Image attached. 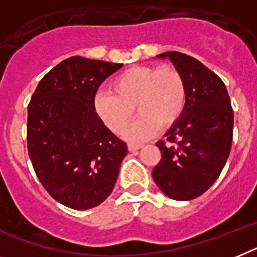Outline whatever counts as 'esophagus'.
<instances>
[{
    "label": "esophagus",
    "instance_id": "obj_1",
    "mask_svg": "<svg viewBox=\"0 0 257 257\" xmlns=\"http://www.w3.org/2000/svg\"><path fill=\"white\" fill-rule=\"evenodd\" d=\"M141 148H142L141 144H129L128 145L129 152H136V150H139V149H141Z\"/></svg>",
    "mask_w": 257,
    "mask_h": 257
}]
</instances>
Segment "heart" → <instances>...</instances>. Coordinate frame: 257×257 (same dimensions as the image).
I'll return each instance as SVG.
<instances>
[{
  "mask_svg": "<svg viewBox=\"0 0 257 257\" xmlns=\"http://www.w3.org/2000/svg\"><path fill=\"white\" fill-rule=\"evenodd\" d=\"M187 102V87L182 74L171 66H132L111 83V92H98L94 108L103 124L120 133L128 123L133 107L140 116L122 131L128 141H145L158 132L159 125L178 121Z\"/></svg>",
  "mask_w": 257,
  "mask_h": 257,
  "instance_id": "1",
  "label": "heart"
}]
</instances>
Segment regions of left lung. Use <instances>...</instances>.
<instances>
[{"label":"left lung","instance_id":"1","mask_svg":"<svg viewBox=\"0 0 257 257\" xmlns=\"http://www.w3.org/2000/svg\"><path fill=\"white\" fill-rule=\"evenodd\" d=\"M184 78L187 102L182 116L157 142L162 158L153 179L167 197L188 201L201 196L218 179L230 154L234 112L225 83L198 60L180 52H165Z\"/></svg>","mask_w":257,"mask_h":257}]
</instances>
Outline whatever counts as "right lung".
<instances>
[{"instance_id":"add662e5","label":"right lung","mask_w":257,"mask_h":257,"mask_svg":"<svg viewBox=\"0 0 257 257\" xmlns=\"http://www.w3.org/2000/svg\"><path fill=\"white\" fill-rule=\"evenodd\" d=\"M121 66L69 57L43 77L29 104L30 159L45 191L68 208L102 204L128 153L94 108L99 86Z\"/></svg>"}]
</instances>
